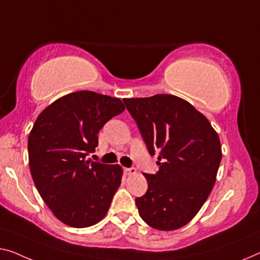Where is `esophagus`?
<instances>
[{"mask_svg": "<svg viewBox=\"0 0 260 260\" xmlns=\"http://www.w3.org/2000/svg\"><path fill=\"white\" fill-rule=\"evenodd\" d=\"M125 170V174L126 175H133V174L137 173V169H135L134 167H131V168H125L123 169Z\"/></svg>", "mask_w": 260, "mask_h": 260, "instance_id": "34e87169", "label": "esophagus"}]
</instances>
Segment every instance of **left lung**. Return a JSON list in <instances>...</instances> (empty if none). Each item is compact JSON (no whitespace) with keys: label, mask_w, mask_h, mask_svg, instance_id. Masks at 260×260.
Listing matches in <instances>:
<instances>
[{"label":"left lung","mask_w":260,"mask_h":260,"mask_svg":"<svg viewBox=\"0 0 260 260\" xmlns=\"http://www.w3.org/2000/svg\"><path fill=\"white\" fill-rule=\"evenodd\" d=\"M150 155L156 174H143L147 192L135 199L149 226L172 231L196 216L210 195L222 160L218 134L204 115L172 94L123 99Z\"/></svg>","instance_id":"8db88e82"}]
</instances>
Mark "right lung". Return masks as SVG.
<instances>
[{"label":"right lung","instance_id":"right-lung-1","mask_svg":"<svg viewBox=\"0 0 260 260\" xmlns=\"http://www.w3.org/2000/svg\"><path fill=\"white\" fill-rule=\"evenodd\" d=\"M125 111L121 100L92 91L57 99L34 123L28 138L34 183L45 204L69 226L87 228L107 214L121 183L119 165L86 160L104 125Z\"/></svg>","mask_w":260,"mask_h":260}]
</instances>
